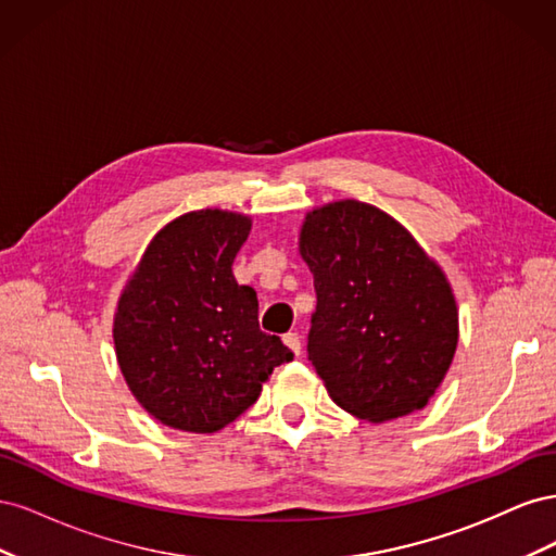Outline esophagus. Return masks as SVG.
<instances>
[{"instance_id": "esophagus-1", "label": "esophagus", "mask_w": 556, "mask_h": 556, "mask_svg": "<svg viewBox=\"0 0 556 556\" xmlns=\"http://www.w3.org/2000/svg\"><path fill=\"white\" fill-rule=\"evenodd\" d=\"M282 343L288 345L296 357L301 355V336H299L296 331H288V333H285V336H282Z\"/></svg>"}]
</instances>
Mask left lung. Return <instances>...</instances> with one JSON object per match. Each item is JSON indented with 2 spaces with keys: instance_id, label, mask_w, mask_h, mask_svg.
Returning <instances> with one entry per match:
<instances>
[{
  "instance_id": "1",
  "label": "left lung",
  "mask_w": 556,
  "mask_h": 556,
  "mask_svg": "<svg viewBox=\"0 0 556 556\" xmlns=\"http://www.w3.org/2000/svg\"><path fill=\"white\" fill-rule=\"evenodd\" d=\"M299 250L317 294L308 359L329 396L368 422L425 408L459 341L439 264L394 217L355 199L308 213Z\"/></svg>"
}]
</instances>
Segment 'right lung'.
<instances>
[{"mask_svg": "<svg viewBox=\"0 0 556 556\" xmlns=\"http://www.w3.org/2000/svg\"><path fill=\"white\" fill-rule=\"evenodd\" d=\"M250 217L217 208L155 233L117 301L115 355L131 394L162 425L213 433L243 415L292 350L257 323V294L231 264Z\"/></svg>", "mask_w": 556, "mask_h": 556, "instance_id": "obj_1", "label": "right lung"}]
</instances>
